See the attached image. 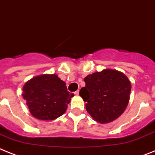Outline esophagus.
<instances>
[{
	"instance_id": "1",
	"label": "esophagus",
	"mask_w": 155,
	"mask_h": 155,
	"mask_svg": "<svg viewBox=\"0 0 155 155\" xmlns=\"http://www.w3.org/2000/svg\"><path fill=\"white\" fill-rule=\"evenodd\" d=\"M79 93H80V91H76L75 92H74V94H75V95H79Z\"/></svg>"
}]
</instances>
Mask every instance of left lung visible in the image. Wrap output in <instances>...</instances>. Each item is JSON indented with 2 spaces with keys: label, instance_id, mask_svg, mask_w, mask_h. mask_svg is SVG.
Masks as SVG:
<instances>
[{
  "label": "left lung",
  "instance_id": "8db88e82",
  "mask_svg": "<svg viewBox=\"0 0 155 155\" xmlns=\"http://www.w3.org/2000/svg\"><path fill=\"white\" fill-rule=\"evenodd\" d=\"M86 86L80 94L86 110L101 124L114 121L125 110L129 102L131 82L120 71L105 69L84 78Z\"/></svg>",
  "mask_w": 155,
  "mask_h": 155
}]
</instances>
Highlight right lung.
Returning <instances> with one entry per match:
<instances>
[{
	"label": "right lung",
	"mask_w": 155,
	"mask_h": 155,
	"mask_svg": "<svg viewBox=\"0 0 155 155\" xmlns=\"http://www.w3.org/2000/svg\"><path fill=\"white\" fill-rule=\"evenodd\" d=\"M73 96L68 91L65 83L55 74L32 78L23 88V97L30 113L42 120H52L63 115Z\"/></svg>",
	"instance_id": "obj_1"
}]
</instances>
